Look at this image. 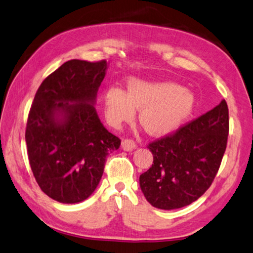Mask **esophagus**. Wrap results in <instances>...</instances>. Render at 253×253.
<instances>
[{
	"mask_svg": "<svg viewBox=\"0 0 253 253\" xmlns=\"http://www.w3.org/2000/svg\"><path fill=\"white\" fill-rule=\"evenodd\" d=\"M122 148L126 152H130L136 148V144L133 139H124L122 142Z\"/></svg>",
	"mask_w": 253,
	"mask_h": 253,
	"instance_id": "obj_1",
	"label": "esophagus"
}]
</instances>
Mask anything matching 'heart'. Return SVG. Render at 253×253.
Masks as SVG:
<instances>
[{
    "instance_id": "obj_1",
    "label": "heart",
    "mask_w": 253,
    "mask_h": 253,
    "mask_svg": "<svg viewBox=\"0 0 253 253\" xmlns=\"http://www.w3.org/2000/svg\"><path fill=\"white\" fill-rule=\"evenodd\" d=\"M197 100L191 91L173 82H150L130 79L126 93L110 87L103 94L107 123L119 127L138 112V123L153 136L166 135L177 129L194 112Z\"/></svg>"
}]
</instances>
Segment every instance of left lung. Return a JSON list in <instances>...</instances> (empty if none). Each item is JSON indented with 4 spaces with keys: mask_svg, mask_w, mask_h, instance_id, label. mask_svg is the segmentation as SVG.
Here are the masks:
<instances>
[{
    "mask_svg": "<svg viewBox=\"0 0 253 253\" xmlns=\"http://www.w3.org/2000/svg\"><path fill=\"white\" fill-rule=\"evenodd\" d=\"M228 108L225 100L178 129L151 143L153 164L139 175L148 203L159 210L190 205L211 187L226 148Z\"/></svg>",
    "mask_w": 253,
    "mask_h": 253,
    "instance_id": "obj_1",
    "label": "left lung"
}]
</instances>
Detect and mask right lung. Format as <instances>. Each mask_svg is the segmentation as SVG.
Instances as JSON below:
<instances>
[{"label": "right lung", "mask_w": 253, "mask_h": 253, "mask_svg": "<svg viewBox=\"0 0 253 253\" xmlns=\"http://www.w3.org/2000/svg\"><path fill=\"white\" fill-rule=\"evenodd\" d=\"M108 65L72 59L43 80L35 95L26 129L29 163L40 189L58 203L90 197L107 155L120 146L94 108Z\"/></svg>", "instance_id": "right-lung-1"}]
</instances>
